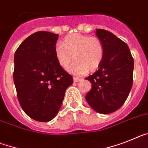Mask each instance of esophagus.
<instances>
[{
  "mask_svg": "<svg viewBox=\"0 0 148 148\" xmlns=\"http://www.w3.org/2000/svg\"><path fill=\"white\" fill-rule=\"evenodd\" d=\"M80 80H82V79H81V78L76 77H74V81L75 82V83H77V82L80 81Z\"/></svg>",
  "mask_w": 148,
  "mask_h": 148,
  "instance_id": "obj_1",
  "label": "esophagus"
}]
</instances>
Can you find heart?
Returning a JSON list of instances; mask_svg holds the SVG:
<instances>
[{"instance_id": "1", "label": "heart", "mask_w": 148, "mask_h": 148, "mask_svg": "<svg viewBox=\"0 0 148 148\" xmlns=\"http://www.w3.org/2000/svg\"><path fill=\"white\" fill-rule=\"evenodd\" d=\"M55 56L63 68L69 65L74 56L76 61L68 71L76 75L86 74L88 70L95 71L104 59L105 47L100 39L80 34L65 37L62 43L55 47Z\"/></svg>"}]
</instances>
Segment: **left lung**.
I'll return each instance as SVG.
<instances>
[{
    "instance_id": "1",
    "label": "left lung",
    "mask_w": 148,
    "mask_h": 148,
    "mask_svg": "<svg viewBox=\"0 0 148 148\" xmlns=\"http://www.w3.org/2000/svg\"><path fill=\"white\" fill-rule=\"evenodd\" d=\"M96 34L105 47V56L99 69L86 78L92 84L86 99L96 112L110 114L121 108L130 94L134 60L127 44L111 32L97 29Z\"/></svg>"
}]
</instances>
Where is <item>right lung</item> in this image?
Returning <instances> with one entry per match:
<instances>
[{
	"instance_id": "add662e5",
	"label": "right lung",
	"mask_w": 148,
	"mask_h": 148,
	"mask_svg": "<svg viewBox=\"0 0 148 148\" xmlns=\"http://www.w3.org/2000/svg\"><path fill=\"white\" fill-rule=\"evenodd\" d=\"M59 34L41 31L26 38L14 56L13 80L18 102L28 116L39 122L59 112L73 77L55 56Z\"/></svg>"
}]
</instances>
